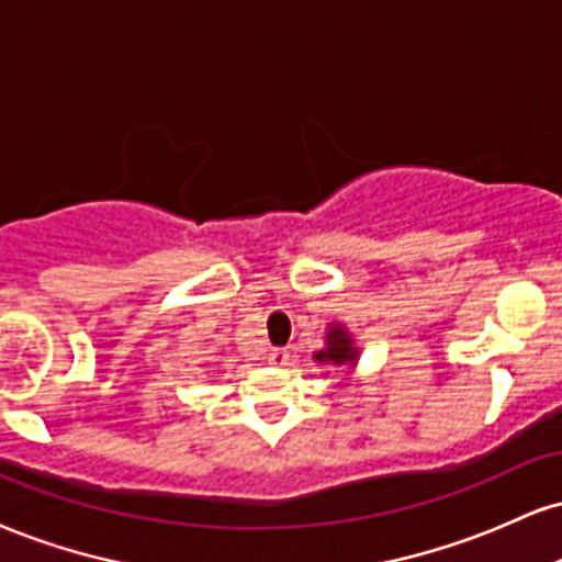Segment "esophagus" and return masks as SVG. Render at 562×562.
Returning a JSON list of instances; mask_svg holds the SVG:
<instances>
[{
	"label": "esophagus",
	"instance_id": "esophagus-1",
	"mask_svg": "<svg viewBox=\"0 0 562 562\" xmlns=\"http://www.w3.org/2000/svg\"><path fill=\"white\" fill-rule=\"evenodd\" d=\"M269 363H274V367H288L290 363V350L288 348H272L269 350Z\"/></svg>",
	"mask_w": 562,
	"mask_h": 562
}]
</instances>
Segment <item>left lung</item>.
<instances>
[{
    "label": "left lung",
    "instance_id": "1",
    "mask_svg": "<svg viewBox=\"0 0 562 562\" xmlns=\"http://www.w3.org/2000/svg\"><path fill=\"white\" fill-rule=\"evenodd\" d=\"M316 358L322 361H333V363H353L356 361V348H350V337L342 327L329 329V342L322 353H316Z\"/></svg>",
    "mask_w": 562,
    "mask_h": 562
}]
</instances>
